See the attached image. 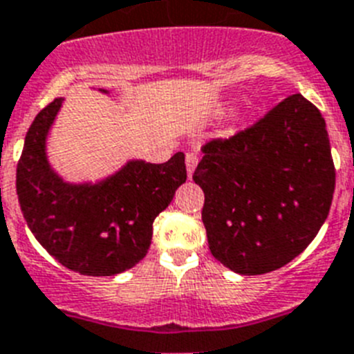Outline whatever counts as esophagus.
<instances>
[{"instance_id":"obj_1","label":"esophagus","mask_w":354,"mask_h":354,"mask_svg":"<svg viewBox=\"0 0 354 354\" xmlns=\"http://www.w3.org/2000/svg\"><path fill=\"white\" fill-rule=\"evenodd\" d=\"M198 165V156L195 153V151H188L186 153V170H188V177H192V174H194V170L197 168Z\"/></svg>"}]
</instances>
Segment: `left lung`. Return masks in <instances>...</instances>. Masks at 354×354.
I'll return each instance as SVG.
<instances>
[{
  "instance_id": "1",
  "label": "left lung",
  "mask_w": 354,
  "mask_h": 354,
  "mask_svg": "<svg viewBox=\"0 0 354 354\" xmlns=\"http://www.w3.org/2000/svg\"><path fill=\"white\" fill-rule=\"evenodd\" d=\"M194 171L212 255L241 275L300 255L328 218L335 165L326 121L293 93L251 127L212 139Z\"/></svg>"
}]
</instances>
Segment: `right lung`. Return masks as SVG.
<instances>
[{"label":"right lung","instance_id":"right-lung-1","mask_svg":"<svg viewBox=\"0 0 354 354\" xmlns=\"http://www.w3.org/2000/svg\"><path fill=\"white\" fill-rule=\"evenodd\" d=\"M63 99L36 115L17 162L16 189L23 217L55 261L81 275L110 277L148 253L153 221L186 180L184 153L168 162L131 160L99 184H66L50 170L45 139Z\"/></svg>","mask_w":354,"mask_h":354}]
</instances>
